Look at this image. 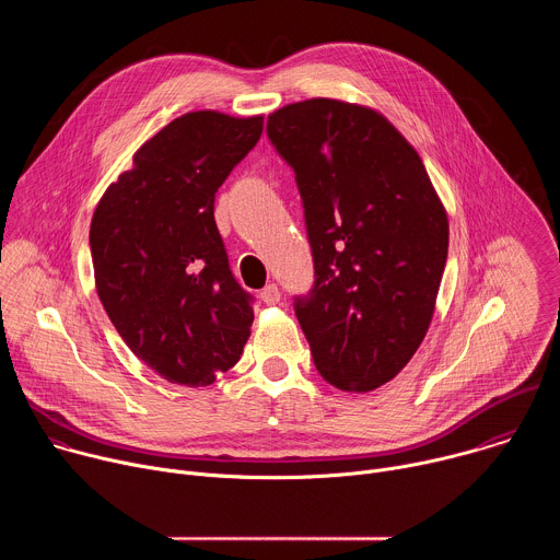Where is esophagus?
Returning a JSON list of instances; mask_svg holds the SVG:
<instances>
[{"label": "esophagus", "instance_id": "esophagus-1", "mask_svg": "<svg viewBox=\"0 0 560 560\" xmlns=\"http://www.w3.org/2000/svg\"><path fill=\"white\" fill-rule=\"evenodd\" d=\"M259 296H261V301H264L266 305H275V303H279L281 292H279V288H277L275 283H268V285L259 292Z\"/></svg>", "mask_w": 560, "mask_h": 560}]
</instances>
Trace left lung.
<instances>
[{
  "mask_svg": "<svg viewBox=\"0 0 560 560\" xmlns=\"http://www.w3.org/2000/svg\"><path fill=\"white\" fill-rule=\"evenodd\" d=\"M294 171L314 283L294 296L314 365L330 385L370 392L421 346L447 261V214L417 150L383 115L305 100L268 117Z\"/></svg>",
  "mask_w": 560,
  "mask_h": 560,
  "instance_id": "8db88e82",
  "label": "left lung"
}]
</instances>
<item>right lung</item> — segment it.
Wrapping results in <instances>:
<instances>
[{
  "instance_id": "obj_1",
  "label": "right lung",
  "mask_w": 560,
  "mask_h": 560,
  "mask_svg": "<svg viewBox=\"0 0 560 560\" xmlns=\"http://www.w3.org/2000/svg\"><path fill=\"white\" fill-rule=\"evenodd\" d=\"M264 117L182 115L148 139L91 223L97 294L126 346L171 383L201 387L242 359L255 296L236 283L214 195Z\"/></svg>"
}]
</instances>
